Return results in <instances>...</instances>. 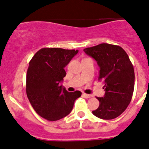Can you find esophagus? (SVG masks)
<instances>
[{
	"label": "esophagus",
	"mask_w": 149,
	"mask_h": 149,
	"mask_svg": "<svg viewBox=\"0 0 149 149\" xmlns=\"http://www.w3.org/2000/svg\"><path fill=\"white\" fill-rule=\"evenodd\" d=\"M82 96H83V97H85V98H86V99H88V98H90V97H91V95H90V94H85V93H83V94H82Z\"/></svg>",
	"instance_id": "esophagus-1"
}]
</instances>
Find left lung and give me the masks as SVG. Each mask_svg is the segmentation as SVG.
<instances>
[{"label":"left lung","mask_w":149,"mask_h":149,"mask_svg":"<svg viewBox=\"0 0 149 149\" xmlns=\"http://www.w3.org/2000/svg\"><path fill=\"white\" fill-rule=\"evenodd\" d=\"M84 52L97 61L98 79L104 83V97H97L100 105L92 113L101 119L116 118L131 101L135 80L133 64L126 52L116 45L101 43Z\"/></svg>","instance_id":"8db88e82"}]
</instances>
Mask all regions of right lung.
Here are the masks:
<instances>
[{
	"label": "right lung",
	"instance_id": "add662e5",
	"mask_svg": "<svg viewBox=\"0 0 149 149\" xmlns=\"http://www.w3.org/2000/svg\"><path fill=\"white\" fill-rule=\"evenodd\" d=\"M78 50L42 48L29 62L26 76V93L39 116L57 121L69 115L82 92H68L60 85L66 76L64 67Z\"/></svg>",
	"mask_w": 149,
	"mask_h": 149
}]
</instances>
